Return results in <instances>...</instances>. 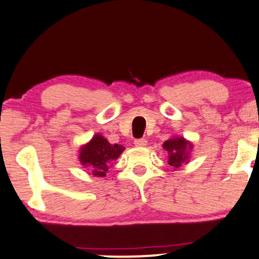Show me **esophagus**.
I'll return each mask as SVG.
<instances>
[{
  "instance_id": "esophagus-1",
  "label": "esophagus",
  "mask_w": 259,
  "mask_h": 259,
  "mask_svg": "<svg viewBox=\"0 0 259 259\" xmlns=\"http://www.w3.org/2000/svg\"><path fill=\"white\" fill-rule=\"evenodd\" d=\"M135 145L138 146V148H144V146L148 145V142H146V139H144V138L137 139V140H135Z\"/></svg>"
}]
</instances>
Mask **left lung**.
Instances as JSON below:
<instances>
[{"label":"left lung","instance_id":"obj_1","mask_svg":"<svg viewBox=\"0 0 259 259\" xmlns=\"http://www.w3.org/2000/svg\"><path fill=\"white\" fill-rule=\"evenodd\" d=\"M163 149L167 152L168 163L177 170L188 163L191 158V152L193 150V144L190 140L185 139L181 136H174L163 143Z\"/></svg>","mask_w":259,"mask_h":259}]
</instances>
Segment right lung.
<instances>
[{"instance_id": "obj_1", "label": "right lung", "mask_w": 259, "mask_h": 259, "mask_svg": "<svg viewBox=\"0 0 259 259\" xmlns=\"http://www.w3.org/2000/svg\"><path fill=\"white\" fill-rule=\"evenodd\" d=\"M123 150L124 146L110 144L103 136L96 133L90 142L80 146L78 158L82 167L88 169L89 174L104 178L114 161L120 157Z\"/></svg>"}]
</instances>
